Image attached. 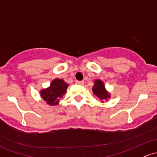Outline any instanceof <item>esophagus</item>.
Masks as SVG:
<instances>
[{
    "instance_id": "obj_1",
    "label": "esophagus",
    "mask_w": 157,
    "mask_h": 157,
    "mask_svg": "<svg viewBox=\"0 0 157 157\" xmlns=\"http://www.w3.org/2000/svg\"><path fill=\"white\" fill-rule=\"evenodd\" d=\"M76 82H77V83L78 84V85H83V84H84V82L83 81H77Z\"/></svg>"
}]
</instances>
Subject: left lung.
Listing matches in <instances>:
<instances>
[{"label":"left lung","instance_id":"1","mask_svg":"<svg viewBox=\"0 0 157 157\" xmlns=\"http://www.w3.org/2000/svg\"><path fill=\"white\" fill-rule=\"evenodd\" d=\"M92 91L93 94L97 96L101 103H104V101L107 102V101H109V99L111 98V94L106 90L104 82L99 79H97L94 81Z\"/></svg>","mask_w":157,"mask_h":157}]
</instances>
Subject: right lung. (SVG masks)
Returning <instances> with one entry per match:
<instances>
[{
    "label": "right lung",
    "instance_id": "1",
    "mask_svg": "<svg viewBox=\"0 0 157 157\" xmlns=\"http://www.w3.org/2000/svg\"><path fill=\"white\" fill-rule=\"evenodd\" d=\"M68 87V84L64 80L56 78L52 80L48 88L40 90V96L49 106H57Z\"/></svg>",
    "mask_w": 157,
    "mask_h": 157
}]
</instances>
